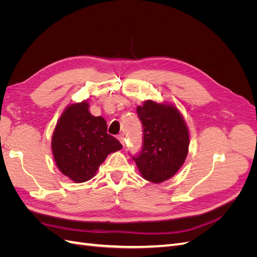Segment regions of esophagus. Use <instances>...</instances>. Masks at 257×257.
I'll return each mask as SVG.
<instances>
[{"label":"esophagus","mask_w":257,"mask_h":257,"mask_svg":"<svg viewBox=\"0 0 257 257\" xmlns=\"http://www.w3.org/2000/svg\"><path fill=\"white\" fill-rule=\"evenodd\" d=\"M118 139H119V142L124 146V143H125V136H124L123 134H119Z\"/></svg>","instance_id":"1"}]
</instances>
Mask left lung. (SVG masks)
I'll return each mask as SVG.
<instances>
[{"label": "left lung", "mask_w": 257, "mask_h": 257, "mask_svg": "<svg viewBox=\"0 0 257 257\" xmlns=\"http://www.w3.org/2000/svg\"><path fill=\"white\" fill-rule=\"evenodd\" d=\"M144 127V147L134 161L147 181L162 183L173 178L189 153L190 132L178 108L152 99L137 106Z\"/></svg>", "instance_id": "1"}]
</instances>
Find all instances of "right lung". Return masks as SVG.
<instances>
[{
	"label": "right lung",
	"instance_id": "obj_1",
	"mask_svg": "<svg viewBox=\"0 0 257 257\" xmlns=\"http://www.w3.org/2000/svg\"><path fill=\"white\" fill-rule=\"evenodd\" d=\"M122 145L107 134L103 116L89 111L87 99L69 104L53 130L51 150L60 172L75 183L89 181L95 176L107 155L119 151Z\"/></svg>",
	"mask_w": 257,
	"mask_h": 257
}]
</instances>
